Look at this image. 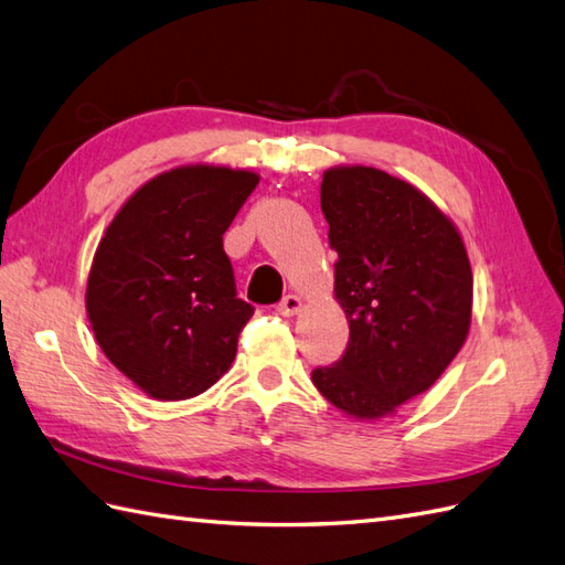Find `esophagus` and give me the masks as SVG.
Instances as JSON below:
<instances>
[{"mask_svg":"<svg viewBox=\"0 0 565 565\" xmlns=\"http://www.w3.org/2000/svg\"><path fill=\"white\" fill-rule=\"evenodd\" d=\"M300 308H302V300H300L298 296H294V294L284 296V300H281L279 306H277V310H279L284 317H294V315H298V312H300Z\"/></svg>","mask_w":565,"mask_h":565,"instance_id":"34e87169","label":"esophagus"}]
</instances>
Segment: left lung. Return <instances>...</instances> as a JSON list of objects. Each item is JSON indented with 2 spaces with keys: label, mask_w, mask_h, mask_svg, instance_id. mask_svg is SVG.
<instances>
[{
  "label": "left lung",
  "mask_w": 565,
  "mask_h": 565,
  "mask_svg": "<svg viewBox=\"0 0 565 565\" xmlns=\"http://www.w3.org/2000/svg\"><path fill=\"white\" fill-rule=\"evenodd\" d=\"M334 298L351 339L312 384L355 420L425 394L470 331L472 269L458 226L408 181L363 164L324 171Z\"/></svg>",
  "instance_id": "obj_1"
}]
</instances>
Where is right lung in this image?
I'll use <instances>...</instances> for the list:
<instances>
[{
  "mask_svg": "<svg viewBox=\"0 0 565 565\" xmlns=\"http://www.w3.org/2000/svg\"><path fill=\"white\" fill-rule=\"evenodd\" d=\"M257 183L250 169L173 167L124 202L97 245L85 286L93 334L150 398H193L234 363L253 308L236 298L222 236Z\"/></svg>",
  "mask_w": 565,
  "mask_h": 565,
  "instance_id": "add662e5",
  "label": "right lung"
}]
</instances>
